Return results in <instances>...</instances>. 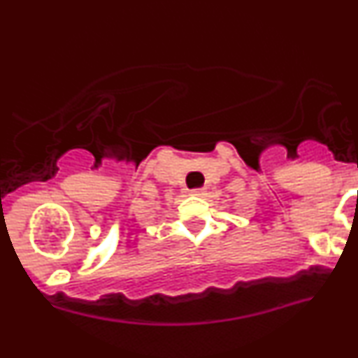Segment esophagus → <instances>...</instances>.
<instances>
[{
  "label": "esophagus",
  "instance_id": "obj_1",
  "mask_svg": "<svg viewBox=\"0 0 358 358\" xmlns=\"http://www.w3.org/2000/svg\"><path fill=\"white\" fill-rule=\"evenodd\" d=\"M188 193H190V195H193V196H202L205 192H203V188H195V190H190Z\"/></svg>",
  "mask_w": 358,
  "mask_h": 358
}]
</instances>
